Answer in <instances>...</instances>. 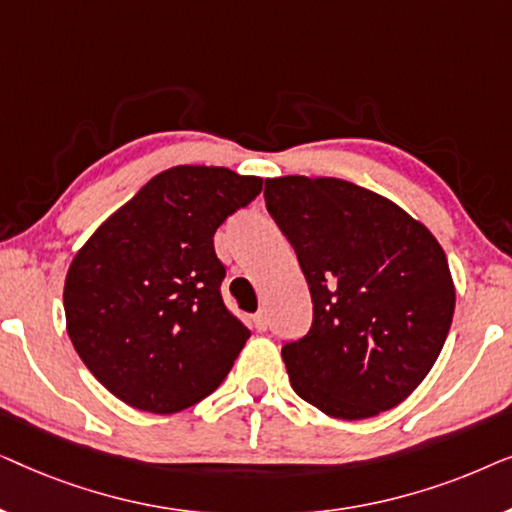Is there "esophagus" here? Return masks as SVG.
<instances>
[{
  "label": "esophagus",
  "mask_w": 512,
  "mask_h": 512,
  "mask_svg": "<svg viewBox=\"0 0 512 512\" xmlns=\"http://www.w3.org/2000/svg\"><path fill=\"white\" fill-rule=\"evenodd\" d=\"M268 312L265 310H258L256 314H254V326L258 328V331H265V328H268Z\"/></svg>",
  "instance_id": "esophagus-1"
}]
</instances>
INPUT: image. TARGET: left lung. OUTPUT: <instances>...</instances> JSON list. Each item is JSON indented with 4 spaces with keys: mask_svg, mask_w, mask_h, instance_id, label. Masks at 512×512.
<instances>
[{
    "mask_svg": "<svg viewBox=\"0 0 512 512\" xmlns=\"http://www.w3.org/2000/svg\"><path fill=\"white\" fill-rule=\"evenodd\" d=\"M263 195L314 305L310 331L282 347L293 391L338 419L396 408L450 333L443 247L394 202L349 181L265 179Z\"/></svg>",
    "mask_w": 512,
    "mask_h": 512,
    "instance_id": "obj_1",
    "label": "left lung"
}]
</instances>
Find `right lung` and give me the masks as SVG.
Wrapping results in <instances>:
<instances>
[{"label": "right lung", "mask_w": 512, "mask_h": 512, "mask_svg": "<svg viewBox=\"0 0 512 512\" xmlns=\"http://www.w3.org/2000/svg\"><path fill=\"white\" fill-rule=\"evenodd\" d=\"M263 179L179 165L153 177L74 256L67 333L116 398L156 415L212 394L249 340L221 296L214 233Z\"/></svg>", "instance_id": "obj_1"}]
</instances>
